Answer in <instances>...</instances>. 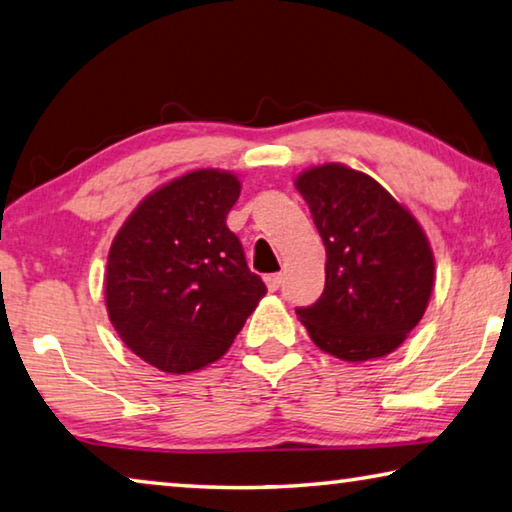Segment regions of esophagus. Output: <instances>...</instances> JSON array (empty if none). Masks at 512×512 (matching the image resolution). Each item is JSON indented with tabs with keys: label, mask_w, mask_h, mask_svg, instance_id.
Wrapping results in <instances>:
<instances>
[{
	"label": "esophagus",
	"mask_w": 512,
	"mask_h": 512,
	"mask_svg": "<svg viewBox=\"0 0 512 512\" xmlns=\"http://www.w3.org/2000/svg\"><path fill=\"white\" fill-rule=\"evenodd\" d=\"M282 280H285V275H282V273H271V275H266V278H264L266 287H269L271 291H278L280 285H282Z\"/></svg>",
	"instance_id": "34e87169"
}]
</instances>
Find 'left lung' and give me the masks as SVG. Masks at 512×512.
I'll list each match as a JSON object with an SVG mask.
<instances>
[{"label": "left lung", "mask_w": 512, "mask_h": 512, "mask_svg": "<svg viewBox=\"0 0 512 512\" xmlns=\"http://www.w3.org/2000/svg\"><path fill=\"white\" fill-rule=\"evenodd\" d=\"M326 246V287L296 314L312 342L346 362L383 358L424 316L435 282L417 218L373 177L344 164L296 177Z\"/></svg>", "instance_id": "left-lung-1"}]
</instances>
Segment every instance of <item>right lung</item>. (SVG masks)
I'll return each instance as SVG.
<instances>
[{"instance_id": "add662e5", "label": "right lung", "mask_w": 512, "mask_h": 512, "mask_svg": "<svg viewBox=\"0 0 512 512\" xmlns=\"http://www.w3.org/2000/svg\"><path fill=\"white\" fill-rule=\"evenodd\" d=\"M239 193L227 170H191L143 198L111 243L109 319L159 371L191 373L223 358L266 294L225 223Z\"/></svg>"}]
</instances>
